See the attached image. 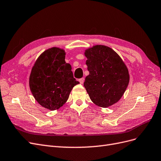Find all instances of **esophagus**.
<instances>
[{"instance_id": "obj_1", "label": "esophagus", "mask_w": 161, "mask_h": 161, "mask_svg": "<svg viewBox=\"0 0 161 161\" xmlns=\"http://www.w3.org/2000/svg\"><path fill=\"white\" fill-rule=\"evenodd\" d=\"M84 81H85L84 77H82V78H81V79H80V80H79V81H80V83L81 84H84Z\"/></svg>"}]
</instances>
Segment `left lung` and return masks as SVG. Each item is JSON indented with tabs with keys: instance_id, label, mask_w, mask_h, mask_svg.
<instances>
[{
	"instance_id": "obj_1",
	"label": "left lung",
	"mask_w": 161,
	"mask_h": 161,
	"mask_svg": "<svg viewBox=\"0 0 161 161\" xmlns=\"http://www.w3.org/2000/svg\"><path fill=\"white\" fill-rule=\"evenodd\" d=\"M84 54L90 74L84 86L92 102L104 108L116 103L129 85L125 64L114 50L103 45L93 46Z\"/></svg>"
}]
</instances>
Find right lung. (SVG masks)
Masks as SVG:
<instances>
[{
	"instance_id": "add662e5",
	"label": "right lung",
	"mask_w": 161,
	"mask_h": 161,
	"mask_svg": "<svg viewBox=\"0 0 161 161\" xmlns=\"http://www.w3.org/2000/svg\"><path fill=\"white\" fill-rule=\"evenodd\" d=\"M64 50L53 47L42 53L29 77V86L37 102L51 111L67 102L73 87L79 84L65 61Z\"/></svg>"
}]
</instances>
